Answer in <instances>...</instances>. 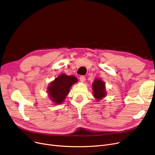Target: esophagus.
Wrapping results in <instances>:
<instances>
[{
  "instance_id": "34e87169",
  "label": "esophagus",
  "mask_w": 155,
  "mask_h": 155,
  "mask_svg": "<svg viewBox=\"0 0 155 155\" xmlns=\"http://www.w3.org/2000/svg\"><path fill=\"white\" fill-rule=\"evenodd\" d=\"M80 80L81 82H84L85 81V77L84 76H80Z\"/></svg>"
}]
</instances>
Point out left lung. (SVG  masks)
<instances>
[{
  "label": "left lung",
  "instance_id": "left-lung-1",
  "mask_svg": "<svg viewBox=\"0 0 155 155\" xmlns=\"http://www.w3.org/2000/svg\"><path fill=\"white\" fill-rule=\"evenodd\" d=\"M93 95L95 99L99 101L106 96L107 92L105 90V84L100 78H96L92 84Z\"/></svg>",
  "mask_w": 155,
  "mask_h": 155
}]
</instances>
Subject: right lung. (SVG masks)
<instances>
[{"label":"right lung","mask_w":155,"mask_h":155,"mask_svg":"<svg viewBox=\"0 0 155 155\" xmlns=\"http://www.w3.org/2000/svg\"><path fill=\"white\" fill-rule=\"evenodd\" d=\"M78 82L77 77L63 73L56 77L48 87L47 93L54 104H61L69 94L71 87Z\"/></svg>","instance_id":"add662e5"}]
</instances>
